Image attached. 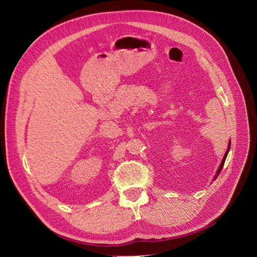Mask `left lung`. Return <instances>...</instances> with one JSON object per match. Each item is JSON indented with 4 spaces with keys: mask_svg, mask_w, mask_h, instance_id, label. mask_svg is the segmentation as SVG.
<instances>
[{
    "mask_svg": "<svg viewBox=\"0 0 257 257\" xmlns=\"http://www.w3.org/2000/svg\"><path fill=\"white\" fill-rule=\"evenodd\" d=\"M229 146H230V144H229ZM228 151H229V147L227 148V151H226V153H225V155H224V158H223V160H222V163H221V165H220V168L217 169V173H216V176L219 175L220 173H221V170H222V168H223V165H224V163H225V159H226V157H227V153H228ZM215 176V177H216Z\"/></svg>",
    "mask_w": 257,
    "mask_h": 257,
    "instance_id": "8db88e82",
    "label": "left lung"
}]
</instances>
